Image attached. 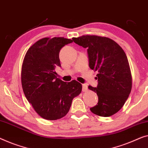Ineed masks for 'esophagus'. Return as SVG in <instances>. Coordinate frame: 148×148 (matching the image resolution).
Wrapping results in <instances>:
<instances>
[{
	"mask_svg": "<svg viewBox=\"0 0 148 148\" xmlns=\"http://www.w3.org/2000/svg\"><path fill=\"white\" fill-rule=\"evenodd\" d=\"M82 87V91L83 92H86L87 91V85L86 84H83Z\"/></svg>",
	"mask_w": 148,
	"mask_h": 148,
	"instance_id": "1",
	"label": "esophagus"
}]
</instances>
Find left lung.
Returning a JSON list of instances; mask_svg holds the SVG:
<instances>
[{
  "mask_svg": "<svg viewBox=\"0 0 148 148\" xmlns=\"http://www.w3.org/2000/svg\"><path fill=\"white\" fill-rule=\"evenodd\" d=\"M72 39L87 48L89 67L98 71L97 87H88L98 96L97 105L90 110L99 116L114 115L125 104L132 87L131 70L125 52L108 37L86 35Z\"/></svg>",
  "mask_w": 148,
  "mask_h": 148,
  "instance_id": "1",
  "label": "left lung"
}]
</instances>
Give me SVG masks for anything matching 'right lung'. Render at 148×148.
Wrapping results in <instances>:
<instances>
[{
	"mask_svg": "<svg viewBox=\"0 0 148 148\" xmlns=\"http://www.w3.org/2000/svg\"><path fill=\"white\" fill-rule=\"evenodd\" d=\"M73 40L45 37L28 49L21 69V83L25 97L42 118L57 120L69 112L74 97L82 91L76 80L66 83L57 78L55 67H61L59 52Z\"/></svg>",
	"mask_w": 148,
	"mask_h": 148,
	"instance_id": "add662e5",
	"label": "right lung"
}]
</instances>
